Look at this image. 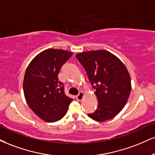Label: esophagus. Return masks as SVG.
I'll return each instance as SVG.
<instances>
[{
	"instance_id": "obj_1",
	"label": "esophagus",
	"mask_w": 155,
	"mask_h": 155,
	"mask_svg": "<svg viewBox=\"0 0 155 155\" xmlns=\"http://www.w3.org/2000/svg\"><path fill=\"white\" fill-rule=\"evenodd\" d=\"M83 97H84V93L83 92H80L79 94H78L77 96H76V99H77L78 101H81L83 99Z\"/></svg>"
}]
</instances>
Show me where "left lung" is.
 Masks as SVG:
<instances>
[{"label": "left lung", "instance_id": "left-lung-1", "mask_svg": "<svg viewBox=\"0 0 155 155\" xmlns=\"http://www.w3.org/2000/svg\"><path fill=\"white\" fill-rule=\"evenodd\" d=\"M83 66L98 98V108L87 116L96 121L111 119L127 104L131 78L117 57L106 50L84 51L76 55Z\"/></svg>", "mask_w": 155, "mask_h": 155}]
</instances>
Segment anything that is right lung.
<instances>
[{"mask_svg": "<svg viewBox=\"0 0 155 155\" xmlns=\"http://www.w3.org/2000/svg\"><path fill=\"white\" fill-rule=\"evenodd\" d=\"M72 55L62 49H46L26 68L23 83L25 98L34 114L47 122L61 119L72 101L58 78L61 68Z\"/></svg>", "mask_w": 155, "mask_h": 155, "instance_id": "1", "label": "right lung"}]
</instances>
